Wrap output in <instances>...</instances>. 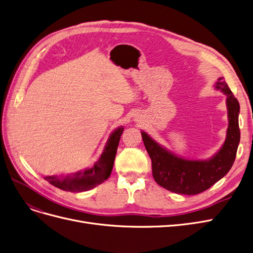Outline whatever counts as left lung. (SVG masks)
Instances as JSON below:
<instances>
[{"label": "left lung", "mask_w": 253, "mask_h": 253, "mask_svg": "<svg viewBox=\"0 0 253 253\" xmlns=\"http://www.w3.org/2000/svg\"><path fill=\"white\" fill-rule=\"evenodd\" d=\"M215 88L226 95L228 127L223 145L211 158L187 160L177 157L157 143L143 130L141 132L151 159L155 180L158 185L173 193L185 195L201 193L226 175L235 162L240 143V105L222 77L218 79Z\"/></svg>", "instance_id": "8db88e82"}]
</instances>
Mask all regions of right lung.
<instances>
[{
	"label": "right lung",
	"instance_id": "add662e5",
	"mask_svg": "<svg viewBox=\"0 0 253 253\" xmlns=\"http://www.w3.org/2000/svg\"><path fill=\"white\" fill-rule=\"evenodd\" d=\"M124 129V126H119L113 130L107 141L103 154L91 167L72 175L44 176V179L53 186L69 192L87 191L104 183L112 171L120 136L123 135Z\"/></svg>",
	"mask_w": 253,
	"mask_h": 253
}]
</instances>
